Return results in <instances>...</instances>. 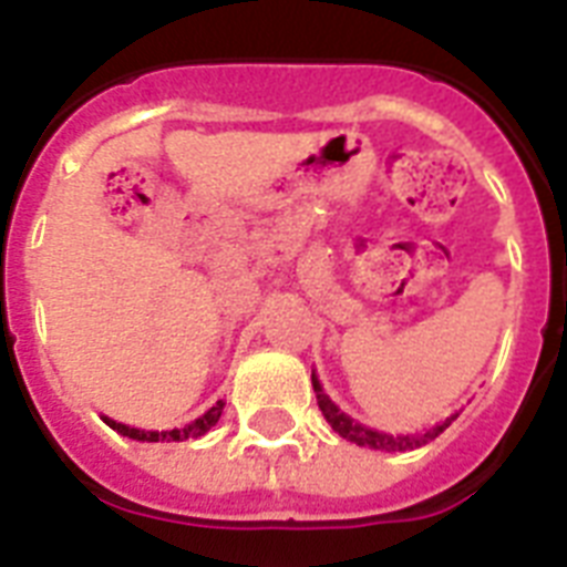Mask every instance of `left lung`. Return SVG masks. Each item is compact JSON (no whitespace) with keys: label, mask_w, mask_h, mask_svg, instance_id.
Here are the masks:
<instances>
[{"label":"left lung","mask_w":567,"mask_h":567,"mask_svg":"<svg viewBox=\"0 0 567 567\" xmlns=\"http://www.w3.org/2000/svg\"><path fill=\"white\" fill-rule=\"evenodd\" d=\"M311 385H315V394H318V405L323 417L329 421V426L341 435V439L353 441L359 447H371V450H388V453H394V450H414L423 447V444H430L441 435V432L447 430L450 423L456 421L458 414H450L447 421L435 423L426 432H412V435H388V432H377L371 426H364V423H355L350 414H344L338 409L327 394H323V388H320V379L311 373Z\"/></svg>","instance_id":"obj_1"}]
</instances>
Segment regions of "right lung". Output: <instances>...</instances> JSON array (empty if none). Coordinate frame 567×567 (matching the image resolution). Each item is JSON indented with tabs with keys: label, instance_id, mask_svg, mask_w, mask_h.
Instances as JSON below:
<instances>
[{
	"label": "right lung",
	"instance_id": "add662e5",
	"mask_svg": "<svg viewBox=\"0 0 567 567\" xmlns=\"http://www.w3.org/2000/svg\"><path fill=\"white\" fill-rule=\"evenodd\" d=\"M223 400H217V403L208 409L205 414H199L196 421H190L188 426H182V430H167V432H146V430H137V426H126V423H117L111 421V417H102V421L109 423L111 430H117L120 435H128V439L135 441H185V439H199V435H205V432L212 430L214 423L220 421L223 414Z\"/></svg>",
	"mask_w": 567,
	"mask_h": 567
}]
</instances>
